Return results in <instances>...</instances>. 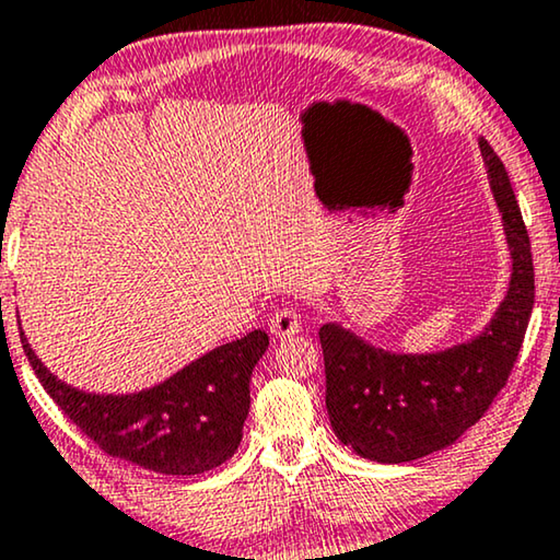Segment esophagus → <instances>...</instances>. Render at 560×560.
Masks as SVG:
<instances>
[{"label": "esophagus", "instance_id": "1", "mask_svg": "<svg viewBox=\"0 0 560 560\" xmlns=\"http://www.w3.org/2000/svg\"><path fill=\"white\" fill-rule=\"evenodd\" d=\"M302 329V317H299L296 310H279L271 319V332L279 337V340H287V337L299 335Z\"/></svg>", "mask_w": 560, "mask_h": 560}]
</instances>
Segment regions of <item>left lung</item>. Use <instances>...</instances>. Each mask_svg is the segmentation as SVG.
I'll list each match as a JSON object with an SVG mask.
<instances>
[{"label":"left lung","mask_w":560,"mask_h":560,"mask_svg":"<svg viewBox=\"0 0 560 560\" xmlns=\"http://www.w3.org/2000/svg\"><path fill=\"white\" fill-rule=\"evenodd\" d=\"M479 152L513 258L510 289L485 332L448 350L406 355L375 348L337 322L319 327L329 423L370 462H413L454 444L505 388L523 348L535 299L530 238L505 164L487 139H479Z\"/></svg>","instance_id":"obj_1"}]
</instances>
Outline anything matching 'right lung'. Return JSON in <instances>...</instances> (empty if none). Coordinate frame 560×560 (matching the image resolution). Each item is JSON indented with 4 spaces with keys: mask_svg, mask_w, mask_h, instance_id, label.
<instances>
[{
    "mask_svg": "<svg viewBox=\"0 0 560 560\" xmlns=\"http://www.w3.org/2000/svg\"><path fill=\"white\" fill-rule=\"evenodd\" d=\"M20 337L47 396L104 454L185 477L215 469L235 454L250 408V373L269 350V335L254 329L205 352L154 388L98 396L58 381L22 329Z\"/></svg>",
    "mask_w": 560,
    "mask_h": 560,
    "instance_id": "obj_1",
    "label": "right lung"
}]
</instances>
